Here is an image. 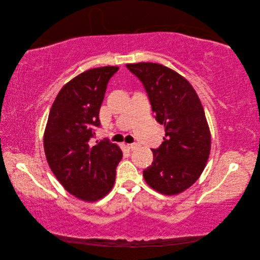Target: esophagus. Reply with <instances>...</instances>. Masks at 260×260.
I'll return each instance as SVG.
<instances>
[{"label":"esophagus","mask_w":260,"mask_h":260,"mask_svg":"<svg viewBox=\"0 0 260 260\" xmlns=\"http://www.w3.org/2000/svg\"><path fill=\"white\" fill-rule=\"evenodd\" d=\"M127 147L129 149H136L138 147V144L137 143H130V144H127Z\"/></svg>","instance_id":"34e87169"}]
</instances>
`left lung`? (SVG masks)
<instances>
[{
	"instance_id": "obj_1",
	"label": "left lung",
	"mask_w": 260,
	"mask_h": 260,
	"mask_svg": "<svg viewBox=\"0 0 260 260\" xmlns=\"http://www.w3.org/2000/svg\"><path fill=\"white\" fill-rule=\"evenodd\" d=\"M127 68L143 83L155 119L166 132L161 145L152 149L154 160L143 177L157 192L179 194L200 178L210 153V131L198 93L164 65L138 62Z\"/></svg>"
}]
</instances>
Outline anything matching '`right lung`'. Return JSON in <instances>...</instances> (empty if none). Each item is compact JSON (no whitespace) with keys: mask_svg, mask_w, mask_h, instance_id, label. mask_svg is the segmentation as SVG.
Here are the masks:
<instances>
[{"mask_svg":"<svg viewBox=\"0 0 260 260\" xmlns=\"http://www.w3.org/2000/svg\"><path fill=\"white\" fill-rule=\"evenodd\" d=\"M119 67L89 69L67 82L51 107L43 144L46 160L65 190L85 202L111 192L122 152L108 140L92 145L109 79Z\"/></svg>","mask_w":260,"mask_h":260,"instance_id":"right-lung-1","label":"right lung"}]
</instances>
